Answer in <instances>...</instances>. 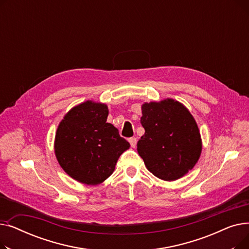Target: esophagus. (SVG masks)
<instances>
[{
	"label": "esophagus",
	"instance_id": "1",
	"mask_svg": "<svg viewBox=\"0 0 249 249\" xmlns=\"http://www.w3.org/2000/svg\"><path fill=\"white\" fill-rule=\"evenodd\" d=\"M129 142H130V145H131V147H135V146H136L137 140H136V138H135V137L129 138Z\"/></svg>",
	"mask_w": 249,
	"mask_h": 249
}]
</instances>
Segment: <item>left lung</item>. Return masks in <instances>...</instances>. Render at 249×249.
<instances>
[{"mask_svg":"<svg viewBox=\"0 0 249 249\" xmlns=\"http://www.w3.org/2000/svg\"><path fill=\"white\" fill-rule=\"evenodd\" d=\"M140 123L145 133L137 142V151L155 177L176 180L197 163L201 135L184 105L173 99L143 104Z\"/></svg>","mask_w":249,"mask_h":249,"instance_id":"obj_1","label":"left lung"}]
</instances>
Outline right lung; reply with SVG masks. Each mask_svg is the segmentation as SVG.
I'll return each instance as SVG.
<instances>
[{"label":"right lung","mask_w":249,"mask_h":249,"mask_svg":"<svg viewBox=\"0 0 249 249\" xmlns=\"http://www.w3.org/2000/svg\"><path fill=\"white\" fill-rule=\"evenodd\" d=\"M105 104L87 101L73 107L60 122L54 143L56 159L70 177L98 185L114 172L120 155L130 147L112 124Z\"/></svg>","instance_id":"add662e5"}]
</instances>
